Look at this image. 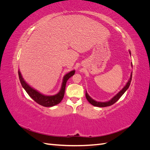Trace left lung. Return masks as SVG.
<instances>
[{
  "mask_svg": "<svg viewBox=\"0 0 150 150\" xmlns=\"http://www.w3.org/2000/svg\"><path fill=\"white\" fill-rule=\"evenodd\" d=\"M129 53L130 56H131V51H129ZM131 67H133L132 62H131ZM131 79H132V72H131L128 81H127V83H126V84H125L124 87L122 88L120 91L115 95V96H113L111 99H110V100L108 101L101 102V101H97L96 100H94V99H93L91 97L89 96L86 91V99H87V100L89 101V103L91 104L92 105H93L94 106L103 108V107H106V106H111V105H112V104L115 103L117 100H118V99L122 96V95L126 91L127 89L129 88V86L131 84Z\"/></svg>",
  "mask_w": 150,
  "mask_h": 150,
  "instance_id": "8db88e82",
  "label": "left lung"
}]
</instances>
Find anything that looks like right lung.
Instances as JSON below:
<instances>
[{
  "label": "right lung",
  "instance_id": "right-lung-1",
  "mask_svg": "<svg viewBox=\"0 0 150 150\" xmlns=\"http://www.w3.org/2000/svg\"><path fill=\"white\" fill-rule=\"evenodd\" d=\"M19 73V80L22 86L25 91L27 92L29 96L35 101L36 103L44 107H52L61 102L63 97L64 96V92L66 89V85L67 80L69 79L71 76H73L75 73V70L71 71L70 72L66 73L62 78V82L61 84V87L57 93L54 95H46L44 94L39 92L37 89L30 86L22 77V75L19 69L18 71Z\"/></svg>",
  "mask_w": 150,
  "mask_h": 150
}]
</instances>
